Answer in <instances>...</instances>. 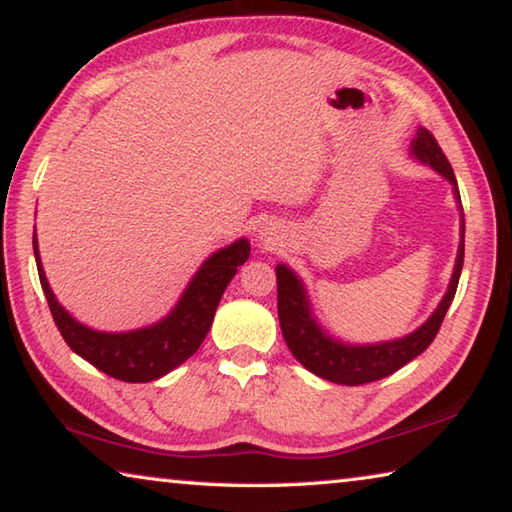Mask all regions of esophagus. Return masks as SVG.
I'll return each instance as SVG.
<instances>
[{
    "instance_id": "1",
    "label": "esophagus",
    "mask_w": 512,
    "mask_h": 512,
    "mask_svg": "<svg viewBox=\"0 0 512 512\" xmlns=\"http://www.w3.org/2000/svg\"><path fill=\"white\" fill-rule=\"evenodd\" d=\"M259 241H262V244H264L266 248L275 246V244H277V232H275V228H271V225H264V228L259 230Z\"/></svg>"
}]
</instances>
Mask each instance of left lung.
Wrapping results in <instances>:
<instances>
[{
  "label": "left lung",
  "instance_id": "obj_1",
  "mask_svg": "<svg viewBox=\"0 0 512 512\" xmlns=\"http://www.w3.org/2000/svg\"><path fill=\"white\" fill-rule=\"evenodd\" d=\"M411 155L422 164H429L433 171L449 180L454 189L458 210H461V244H458V255L454 264L452 280H449L447 293L440 300L436 311L424 320V323L415 329V332L402 336L395 341H381V343H366V345H352L343 343L341 339L329 336L311 311V302L307 296L305 284L300 277L291 271L287 264H277V316H280L282 336L287 341L289 350L302 366L309 372L323 377L327 381L343 386H361L368 381L384 379L400 370L406 363L413 361L418 354L429 348L431 341L436 339L443 318L447 314L449 305L456 296L458 277H461L463 268V255H465V219H463V205L461 194H458L456 176L449 160L445 158L443 149H440L436 137H433L427 128H418L413 142H411Z\"/></svg>",
  "mask_w": 512,
  "mask_h": 512
}]
</instances>
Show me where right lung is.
<instances>
[{
  "label": "right lung",
  "mask_w": 512,
  "mask_h": 512,
  "mask_svg": "<svg viewBox=\"0 0 512 512\" xmlns=\"http://www.w3.org/2000/svg\"><path fill=\"white\" fill-rule=\"evenodd\" d=\"M33 253L51 316L69 348L106 375L140 384L167 375L201 348L225 287L235 277L237 266L250 257V244L248 239H237L235 244L216 250L189 280L183 296L167 316L133 332H99L72 318L49 287L36 237Z\"/></svg>",
  "instance_id": "1"
}]
</instances>
